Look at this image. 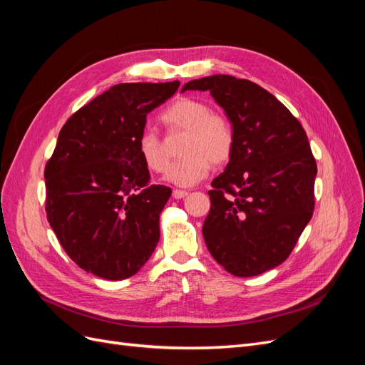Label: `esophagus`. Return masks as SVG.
Returning <instances> with one entry per match:
<instances>
[{
    "label": "esophagus",
    "mask_w": 365,
    "mask_h": 365,
    "mask_svg": "<svg viewBox=\"0 0 365 365\" xmlns=\"http://www.w3.org/2000/svg\"><path fill=\"white\" fill-rule=\"evenodd\" d=\"M173 197H175V200H182V197H185L187 195H189V192H185V190H178V189H176V190H173Z\"/></svg>",
    "instance_id": "34e87169"
}]
</instances>
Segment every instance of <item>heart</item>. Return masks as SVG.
<instances>
[{
  "instance_id": "heart-1",
  "label": "heart",
  "mask_w": 365,
  "mask_h": 365,
  "mask_svg": "<svg viewBox=\"0 0 365 365\" xmlns=\"http://www.w3.org/2000/svg\"><path fill=\"white\" fill-rule=\"evenodd\" d=\"M163 125L169 130L184 132L180 143V155L168 180L178 187H192L205 178L213 165L225 164L235 149V130L224 115L213 114L210 106L197 98L182 97L164 109ZM137 149L141 161L155 173L169 168V152L152 130H143Z\"/></svg>"
}]
</instances>
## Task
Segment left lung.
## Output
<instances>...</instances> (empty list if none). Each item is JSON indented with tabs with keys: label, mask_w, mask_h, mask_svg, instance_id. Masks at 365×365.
I'll return each mask as SVG.
<instances>
[{
	"label": "left lung",
	"mask_w": 365,
	"mask_h": 365,
	"mask_svg": "<svg viewBox=\"0 0 365 365\" xmlns=\"http://www.w3.org/2000/svg\"><path fill=\"white\" fill-rule=\"evenodd\" d=\"M208 91L235 130L225 170L213 180L202 235L236 277L283 263L312 217L317 163L303 126L257 83L215 74L181 91Z\"/></svg>",
	"instance_id": "left-lung-1"
}]
</instances>
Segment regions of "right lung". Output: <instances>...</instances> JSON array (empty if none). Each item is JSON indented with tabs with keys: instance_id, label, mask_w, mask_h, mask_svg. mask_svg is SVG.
<instances>
[{
	"instance_id": "1",
	"label": "right lung",
	"mask_w": 365,
	"mask_h": 365,
	"mask_svg": "<svg viewBox=\"0 0 365 365\" xmlns=\"http://www.w3.org/2000/svg\"><path fill=\"white\" fill-rule=\"evenodd\" d=\"M180 82L118 83L74 113L46 165V212L62 248L106 280L137 274L160 240L170 187L149 184L137 141Z\"/></svg>"
}]
</instances>
